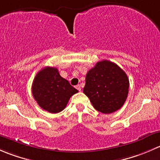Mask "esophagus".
Instances as JSON below:
<instances>
[{"label":"esophagus","instance_id":"1","mask_svg":"<svg viewBox=\"0 0 160 160\" xmlns=\"http://www.w3.org/2000/svg\"><path fill=\"white\" fill-rule=\"evenodd\" d=\"M76 88H77V89L79 91H80V90H81V87H80V84L77 85V86H76Z\"/></svg>","mask_w":160,"mask_h":160}]
</instances>
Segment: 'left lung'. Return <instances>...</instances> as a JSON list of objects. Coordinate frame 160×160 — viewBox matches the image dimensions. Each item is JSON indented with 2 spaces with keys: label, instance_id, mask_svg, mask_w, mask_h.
Wrapping results in <instances>:
<instances>
[{
  "label": "left lung",
  "instance_id": "8db88e82",
  "mask_svg": "<svg viewBox=\"0 0 160 160\" xmlns=\"http://www.w3.org/2000/svg\"><path fill=\"white\" fill-rule=\"evenodd\" d=\"M83 93L93 107L104 114H111L125 104L128 93L129 80L117 64L108 60L97 62L88 71Z\"/></svg>",
  "mask_w": 160,
  "mask_h": 160
}]
</instances>
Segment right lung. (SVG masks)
Listing matches in <instances>:
<instances>
[{
	"label": "right lung",
	"instance_id": "right-lung-1",
	"mask_svg": "<svg viewBox=\"0 0 160 160\" xmlns=\"http://www.w3.org/2000/svg\"><path fill=\"white\" fill-rule=\"evenodd\" d=\"M32 91L42 108L56 114L65 108L71 96L78 90L59 75L56 67H46L35 76Z\"/></svg>",
	"mask_w": 160,
	"mask_h": 160
}]
</instances>
